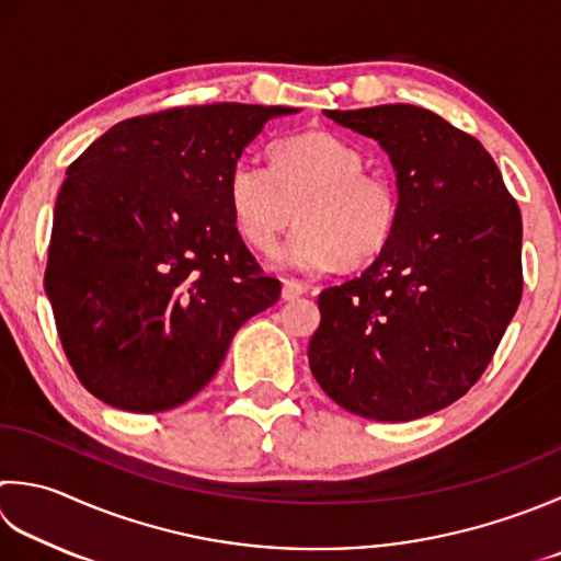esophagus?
<instances>
[{
  "label": "esophagus",
  "mask_w": 561,
  "mask_h": 561,
  "mask_svg": "<svg viewBox=\"0 0 561 561\" xmlns=\"http://www.w3.org/2000/svg\"><path fill=\"white\" fill-rule=\"evenodd\" d=\"M306 291H309V284L296 282V279H284V282H282V299H284V301L299 299V296L306 294Z\"/></svg>",
  "instance_id": "1"
}]
</instances>
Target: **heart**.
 <instances>
[{"mask_svg": "<svg viewBox=\"0 0 561 561\" xmlns=\"http://www.w3.org/2000/svg\"><path fill=\"white\" fill-rule=\"evenodd\" d=\"M272 170L238 162L228 206L245 243L270 255L296 221L279 262L296 270H355L389 245L401 196L387 174L367 172L362 152L331 130L294 134L270 150Z\"/></svg>", "mask_w": 561, "mask_h": 561, "instance_id": "heart-1", "label": "heart"}]
</instances>
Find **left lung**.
I'll use <instances>...</instances> for the list:
<instances>
[{
	"mask_svg": "<svg viewBox=\"0 0 561 561\" xmlns=\"http://www.w3.org/2000/svg\"><path fill=\"white\" fill-rule=\"evenodd\" d=\"M325 116L389 152L401 216L365 272L318 294L309 367L362 419H423L474 387L518 309L520 208L484 146L427 108Z\"/></svg>",
	"mask_w": 561,
	"mask_h": 561,
	"instance_id": "8db88e82",
	"label": "left lung"
}]
</instances>
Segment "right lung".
Masks as SVG:
<instances>
[{
	"instance_id": "right-lung-1",
	"label": "right lung",
	"mask_w": 561,
	"mask_h": 561,
	"mask_svg": "<svg viewBox=\"0 0 561 561\" xmlns=\"http://www.w3.org/2000/svg\"><path fill=\"white\" fill-rule=\"evenodd\" d=\"M289 106L202 104L134 116L68 168L53 211L46 291L82 387L160 413L196 397L248 318L277 304L240 238L228 174Z\"/></svg>"
}]
</instances>
